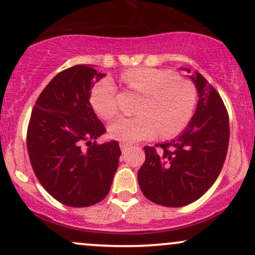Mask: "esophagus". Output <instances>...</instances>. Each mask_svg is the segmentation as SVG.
Instances as JSON below:
<instances>
[{
    "label": "esophagus",
    "mask_w": 255,
    "mask_h": 255,
    "mask_svg": "<svg viewBox=\"0 0 255 255\" xmlns=\"http://www.w3.org/2000/svg\"><path fill=\"white\" fill-rule=\"evenodd\" d=\"M130 144H128V143H121V149H122V151L123 152H125L128 150V148H130Z\"/></svg>",
    "instance_id": "34e87169"
}]
</instances>
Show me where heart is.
<instances>
[{
	"label": "heart",
	"mask_w": 255,
	"mask_h": 255,
	"mask_svg": "<svg viewBox=\"0 0 255 255\" xmlns=\"http://www.w3.org/2000/svg\"><path fill=\"white\" fill-rule=\"evenodd\" d=\"M128 91L143 95L138 116L123 117L111 127V134L123 143H133L155 136L157 131L169 137L180 131L192 118L197 104L196 87L190 80L176 76L172 70L132 68L122 74ZM93 109L105 119L119 111L118 91L113 81L104 79L93 87Z\"/></svg>",
	"instance_id": "heart-1"
}]
</instances>
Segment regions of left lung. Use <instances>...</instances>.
I'll return each mask as SVG.
<instances>
[{"label": "left lung", "instance_id": "8db88e82", "mask_svg": "<svg viewBox=\"0 0 255 255\" xmlns=\"http://www.w3.org/2000/svg\"><path fill=\"white\" fill-rule=\"evenodd\" d=\"M191 79L199 97L193 118L172 142L144 146L137 175L145 198L168 208L199 199L216 181L228 151L229 118L222 98L202 74Z\"/></svg>", "mask_w": 255, "mask_h": 255}]
</instances>
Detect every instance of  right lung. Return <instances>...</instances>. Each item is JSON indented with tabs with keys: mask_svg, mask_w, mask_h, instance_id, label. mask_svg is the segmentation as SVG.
<instances>
[{
	"mask_svg": "<svg viewBox=\"0 0 255 255\" xmlns=\"http://www.w3.org/2000/svg\"><path fill=\"white\" fill-rule=\"evenodd\" d=\"M106 74L74 65L57 74L33 107L27 150L35 176L47 193L71 208L101 202L110 192L122 151L117 140H92L106 132L89 98Z\"/></svg>",
	"mask_w": 255,
	"mask_h": 255,
	"instance_id": "obj_1",
	"label": "right lung"
}]
</instances>
